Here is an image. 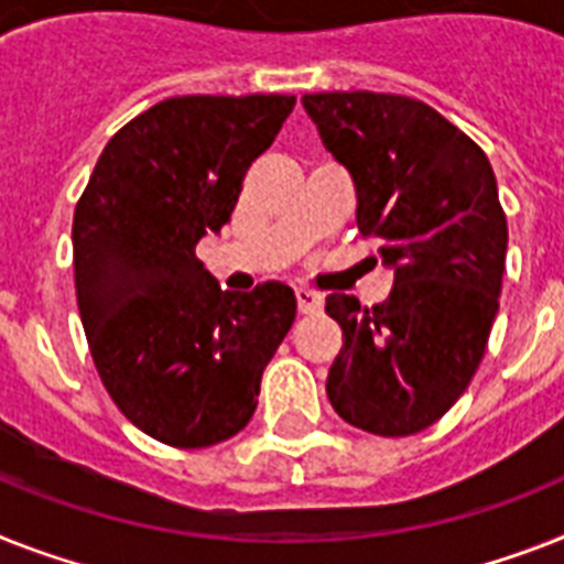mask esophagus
Instances as JSON below:
<instances>
[{
	"mask_svg": "<svg viewBox=\"0 0 564 564\" xmlns=\"http://www.w3.org/2000/svg\"><path fill=\"white\" fill-rule=\"evenodd\" d=\"M323 296L316 291H308V288H296V308L300 314H319L323 311Z\"/></svg>",
	"mask_w": 564,
	"mask_h": 564,
	"instance_id": "esophagus-1",
	"label": "esophagus"
}]
</instances>
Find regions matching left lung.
<instances>
[{"label":"left lung","instance_id":"obj_1","mask_svg":"<svg viewBox=\"0 0 564 564\" xmlns=\"http://www.w3.org/2000/svg\"><path fill=\"white\" fill-rule=\"evenodd\" d=\"M302 106L357 189V227L394 271L375 308L332 293L343 351L334 412L383 438L415 435L464 394L499 314L507 218L481 149L432 106L400 95L323 91Z\"/></svg>","mask_w":564,"mask_h":564}]
</instances>
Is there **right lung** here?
<instances>
[{
    "label": "right lung",
    "mask_w": 564,
    "mask_h": 564,
    "mask_svg": "<svg viewBox=\"0 0 564 564\" xmlns=\"http://www.w3.org/2000/svg\"><path fill=\"white\" fill-rule=\"evenodd\" d=\"M291 95L161 100L120 129L74 209V288L106 392L149 438L202 449L256 412L296 319L282 282L221 291L195 245L230 221Z\"/></svg>",
    "instance_id": "1"
}]
</instances>
